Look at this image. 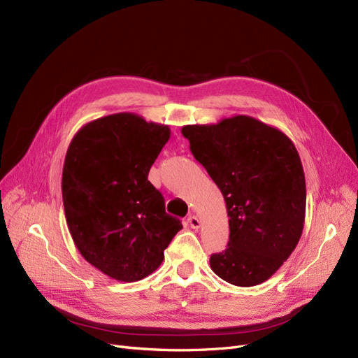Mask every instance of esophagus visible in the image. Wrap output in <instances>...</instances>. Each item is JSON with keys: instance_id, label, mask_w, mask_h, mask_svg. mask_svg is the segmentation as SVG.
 Instances as JSON below:
<instances>
[{"instance_id": "obj_1", "label": "esophagus", "mask_w": 358, "mask_h": 358, "mask_svg": "<svg viewBox=\"0 0 358 358\" xmlns=\"http://www.w3.org/2000/svg\"><path fill=\"white\" fill-rule=\"evenodd\" d=\"M188 224L192 229H199V226H201V222H199V219L196 216H189L188 217Z\"/></svg>"}]
</instances>
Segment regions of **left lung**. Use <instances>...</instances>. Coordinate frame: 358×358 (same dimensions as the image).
Returning <instances> with one entry per match:
<instances>
[{"label": "left lung", "instance_id": "1", "mask_svg": "<svg viewBox=\"0 0 358 358\" xmlns=\"http://www.w3.org/2000/svg\"><path fill=\"white\" fill-rule=\"evenodd\" d=\"M182 135L226 201L229 242L211 270L236 287L263 283L288 260L303 234L306 178L292 141L250 116L188 124Z\"/></svg>", "mask_w": 358, "mask_h": 358}]
</instances>
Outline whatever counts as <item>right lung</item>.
I'll use <instances>...</instances> for the list:
<instances>
[{"instance_id": "obj_1", "label": "right lung", "mask_w": 358, "mask_h": 358, "mask_svg": "<svg viewBox=\"0 0 358 358\" xmlns=\"http://www.w3.org/2000/svg\"><path fill=\"white\" fill-rule=\"evenodd\" d=\"M169 138V126L117 113L85 124L69 145L62 194L70 235L85 260L116 280L151 275L182 229L148 180Z\"/></svg>"}]
</instances>
